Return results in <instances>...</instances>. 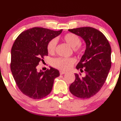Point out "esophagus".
Segmentation results:
<instances>
[{
	"label": "esophagus",
	"instance_id": "1",
	"mask_svg": "<svg viewBox=\"0 0 121 121\" xmlns=\"http://www.w3.org/2000/svg\"><path fill=\"white\" fill-rule=\"evenodd\" d=\"M66 73V72L64 71H60V74H61V75H63V74H64Z\"/></svg>",
	"mask_w": 121,
	"mask_h": 121
}]
</instances>
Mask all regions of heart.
Wrapping results in <instances>:
<instances>
[{
    "label": "heart",
    "mask_w": 121,
    "mask_h": 121,
    "mask_svg": "<svg viewBox=\"0 0 121 121\" xmlns=\"http://www.w3.org/2000/svg\"><path fill=\"white\" fill-rule=\"evenodd\" d=\"M63 40L68 44L70 47L73 48V52L77 54H80L83 51V46L80 42V37L74 33H67L64 35L63 37ZM57 46V40L53 39L48 43L47 44V51L50 54H53L56 52ZM76 62V60L73 57L70 58H63L58 57L54 58L52 61V64L54 67L62 69V70H68L74 65Z\"/></svg>",
    "instance_id": "b5f03b06"
}]
</instances>
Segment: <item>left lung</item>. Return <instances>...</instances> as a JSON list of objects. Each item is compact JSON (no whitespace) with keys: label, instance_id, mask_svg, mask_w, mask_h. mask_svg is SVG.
<instances>
[{"label":"left lung","instance_id":"obj_1","mask_svg":"<svg viewBox=\"0 0 121 121\" xmlns=\"http://www.w3.org/2000/svg\"><path fill=\"white\" fill-rule=\"evenodd\" d=\"M68 31L84 39L86 50L76 66L85 73L75 74V81L69 86L71 93L80 98H90L101 90L111 67V48L105 36L97 29L83 27Z\"/></svg>","mask_w":121,"mask_h":121}]
</instances>
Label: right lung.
<instances>
[{"mask_svg": "<svg viewBox=\"0 0 121 121\" xmlns=\"http://www.w3.org/2000/svg\"><path fill=\"white\" fill-rule=\"evenodd\" d=\"M43 27H33L23 31L17 37L11 50L10 69L19 90L30 98L39 99L48 95L54 80L60 75L51 67L43 72L37 66L48 56L47 44L62 32Z\"/></svg>", "mask_w": 121, "mask_h": 121, "instance_id": "add662e5", "label": "right lung"}]
</instances>
